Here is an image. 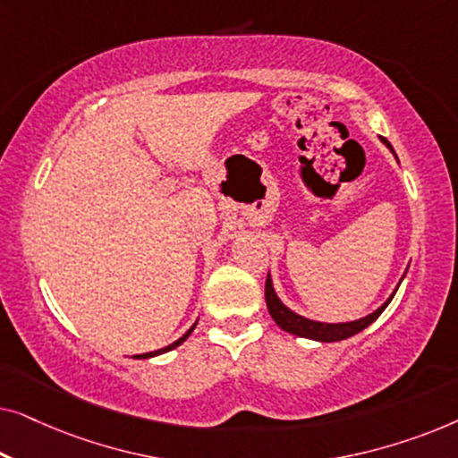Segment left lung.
<instances>
[{"label": "left lung", "instance_id": "8db88e82", "mask_svg": "<svg viewBox=\"0 0 458 458\" xmlns=\"http://www.w3.org/2000/svg\"><path fill=\"white\" fill-rule=\"evenodd\" d=\"M381 141L390 148V152L396 156L394 148L390 146V141L386 137H381ZM396 293V292H394ZM394 293L387 298L386 304H381L377 310L371 312V315L359 318V321H350V323H321V321H312V318H306L302 315H296V312L287 309V306L281 302L277 293L273 290V281L271 275H267V285H265V298H267V309L271 312L273 321L279 325L281 329L287 331V334L298 335V337H309V340H317V342H340L346 340V337H352L362 331L365 327H369L375 318H377L381 312L386 310V306L392 302Z\"/></svg>", "mask_w": 458, "mask_h": 458}]
</instances>
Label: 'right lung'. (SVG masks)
Here are the masks:
<instances>
[{
	"mask_svg": "<svg viewBox=\"0 0 458 458\" xmlns=\"http://www.w3.org/2000/svg\"><path fill=\"white\" fill-rule=\"evenodd\" d=\"M193 327H196V323L191 325V329L187 331L185 335H181L177 342H173V344H168V346H165V348H160V350H154V352H146V354H137V359H149V356H158V354H165V352H168V350H173V348H177V346H181V344H183L187 337H190V334L193 331Z\"/></svg>",
	"mask_w": 458,
	"mask_h": 458,
	"instance_id": "1",
	"label": "right lung"
}]
</instances>
